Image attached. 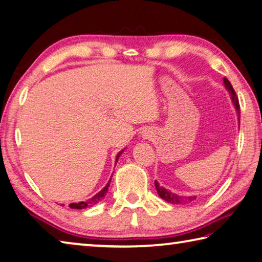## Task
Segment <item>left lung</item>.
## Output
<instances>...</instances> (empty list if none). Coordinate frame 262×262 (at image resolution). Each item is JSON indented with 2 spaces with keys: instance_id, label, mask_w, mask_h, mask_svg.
<instances>
[{
  "instance_id": "8db88e82",
  "label": "left lung",
  "mask_w": 262,
  "mask_h": 262,
  "mask_svg": "<svg viewBox=\"0 0 262 262\" xmlns=\"http://www.w3.org/2000/svg\"><path fill=\"white\" fill-rule=\"evenodd\" d=\"M224 84L225 87H226V90L229 92L230 94V99H232L233 104L235 106V109H236L237 112V116H238V120H239V116H241V111H239V103H238V99L236 96V93H235V91L233 89L232 84H230V81L227 78H224ZM155 185H156V189L159 194V196H160L162 200H165L168 203H171V204H184L186 202H191L194 201V200L196 199V196H182V195H177V194L172 193L170 191H168L165 187H162L159 185V183L157 181H155Z\"/></svg>"
}]
</instances>
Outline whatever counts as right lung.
Masks as SVG:
<instances>
[{
    "label": "right lung",
    "mask_w": 262,
    "mask_h": 262,
    "mask_svg": "<svg viewBox=\"0 0 262 262\" xmlns=\"http://www.w3.org/2000/svg\"><path fill=\"white\" fill-rule=\"evenodd\" d=\"M124 151V150H122ZM122 151H120L119 153H118L117 155V158H116V163H117V161H118V159H119V157H120V155L122 153ZM110 182H111V178H110V181L107 182V184L106 185L101 189V191L97 193V194H95V195L93 196V198H91V199H89V200H86V201H81V202H78V203H70L69 204V207L71 208V209H86V208H90V207H93V206H95L96 203H99L102 199H103L105 195H106V192H107V188H109V186H110Z\"/></svg>",
    "instance_id": "right-lung-1"
}]
</instances>
